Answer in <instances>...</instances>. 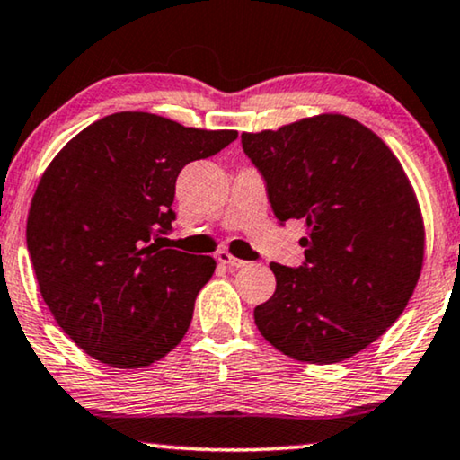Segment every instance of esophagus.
<instances>
[{"label": "esophagus", "instance_id": "1", "mask_svg": "<svg viewBox=\"0 0 460 460\" xmlns=\"http://www.w3.org/2000/svg\"><path fill=\"white\" fill-rule=\"evenodd\" d=\"M216 259L219 263H224V265H228V268H244L246 265V261L244 259H238V257H234L232 255V252H228V251H219L217 255H216Z\"/></svg>", "mask_w": 460, "mask_h": 460}]
</instances>
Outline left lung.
<instances>
[{
    "label": "left lung",
    "mask_w": 460,
    "mask_h": 460,
    "mask_svg": "<svg viewBox=\"0 0 460 460\" xmlns=\"http://www.w3.org/2000/svg\"><path fill=\"white\" fill-rule=\"evenodd\" d=\"M279 222L301 219L305 263H271L261 336L303 363L344 361L401 317L423 268L425 228L401 162L374 130L319 114L243 132Z\"/></svg>",
    "instance_id": "obj_1"
}]
</instances>
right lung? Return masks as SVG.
<instances>
[{"label": "right lung", "instance_id": "1", "mask_svg": "<svg viewBox=\"0 0 460 460\" xmlns=\"http://www.w3.org/2000/svg\"><path fill=\"white\" fill-rule=\"evenodd\" d=\"M236 137L118 111L78 132L43 172L26 244L45 305L86 355L141 369L181 344L216 259L153 238L172 228L184 165Z\"/></svg>", "mask_w": 460, "mask_h": 460}]
</instances>
